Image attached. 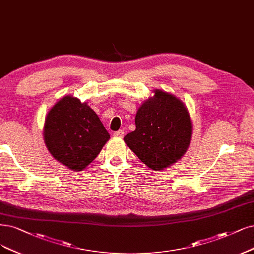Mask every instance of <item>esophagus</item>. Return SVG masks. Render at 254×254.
Returning <instances> with one entry per match:
<instances>
[{
	"instance_id": "esophagus-1",
	"label": "esophagus",
	"mask_w": 254,
	"mask_h": 254,
	"mask_svg": "<svg viewBox=\"0 0 254 254\" xmlns=\"http://www.w3.org/2000/svg\"><path fill=\"white\" fill-rule=\"evenodd\" d=\"M113 135H114L117 138H124L125 133H124V130H117V132H115Z\"/></svg>"
}]
</instances>
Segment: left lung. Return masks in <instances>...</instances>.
<instances>
[{
  "label": "left lung",
  "instance_id": "obj_1",
  "mask_svg": "<svg viewBox=\"0 0 254 254\" xmlns=\"http://www.w3.org/2000/svg\"><path fill=\"white\" fill-rule=\"evenodd\" d=\"M137 111L136 129L126 144L147 167L162 171L183 157L192 135V121L184 102L174 94L156 89Z\"/></svg>",
  "mask_w": 254,
  "mask_h": 254
}]
</instances>
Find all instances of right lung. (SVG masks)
<instances>
[{"label": "right lung", "mask_w": 254, "mask_h": 254, "mask_svg": "<svg viewBox=\"0 0 254 254\" xmlns=\"http://www.w3.org/2000/svg\"><path fill=\"white\" fill-rule=\"evenodd\" d=\"M43 136L51 156L73 172L83 171L110 139L88 102L72 95L61 98L49 110Z\"/></svg>", "instance_id": "add662e5"}]
</instances>
